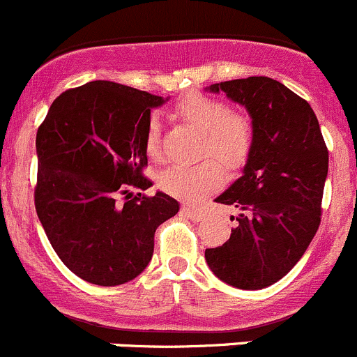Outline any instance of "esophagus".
Wrapping results in <instances>:
<instances>
[{
    "instance_id": "obj_1",
    "label": "esophagus",
    "mask_w": 357,
    "mask_h": 357,
    "mask_svg": "<svg viewBox=\"0 0 357 357\" xmlns=\"http://www.w3.org/2000/svg\"><path fill=\"white\" fill-rule=\"evenodd\" d=\"M181 212L185 213L186 217H188V219H191V220H202V219H205V215H207V213L204 212V210H198V208H193V207H188V205H185V207H181Z\"/></svg>"
}]
</instances>
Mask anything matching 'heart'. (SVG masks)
I'll return each instance as SVG.
<instances>
[{"mask_svg":"<svg viewBox=\"0 0 357 357\" xmlns=\"http://www.w3.org/2000/svg\"><path fill=\"white\" fill-rule=\"evenodd\" d=\"M176 114L197 130L204 131L202 155H210L227 167H238L246 160L253 145V123L245 112L229 111L226 102L205 93H188L174 106ZM145 150L157 159L160 153L159 126L150 121L145 135ZM224 181V169L217 160L205 159L195 166H172L159 176V186L166 193L186 202H197Z\"/></svg>","mask_w":357,"mask_h":357,"instance_id":"b5f03b06","label":"heart"}]
</instances>
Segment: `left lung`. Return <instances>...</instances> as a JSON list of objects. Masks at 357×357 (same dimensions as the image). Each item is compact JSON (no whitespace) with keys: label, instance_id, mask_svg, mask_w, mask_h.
<instances>
[{"label":"left lung","instance_id":"obj_1","mask_svg":"<svg viewBox=\"0 0 357 357\" xmlns=\"http://www.w3.org/2000/svg\"><path fill=\"white\" fill-rule=\"evenodd\" d=\"M208 90L246 107L253 145L241 178L215 198L239 210L236 227L222 246L205 250V260L229 286L268 287L298 264L320 226L327 145L310 104L273 78H239Z\"/></svg>","mask_w":357,"mask_h":357}]
</instances>
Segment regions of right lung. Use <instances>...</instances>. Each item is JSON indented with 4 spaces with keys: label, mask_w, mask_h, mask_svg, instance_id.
<instances>
[{
    "label": "right lung",
    "mask_w": 357,
    "mask_h": 357,
    "mask_svg": "<svg viewBox=\"0 0 357 357\" xmlns=\"http://www.w3.org/2000/svg\"><path fill=\"white\" fill-rule=\"evenodd\" d=\"M153 93L107 80L56 97L37 130L36 210L51 246L75 275L119 286L140 275L153 253L155 229L179 204L142 174ZM119 194L126 204H118Z\"/></svg>",
    "instance_id": "1"
}]
</instances>
